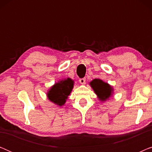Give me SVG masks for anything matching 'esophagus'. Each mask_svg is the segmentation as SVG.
Returning a JSON list of instances; mask_svg holds the SVG:
<instances>
[{
    "label": "esophagus",
    "mask_w": 152,
    "mask_h": 152,
    "mask_svg": "<svg viewBox=\"0 0 152 152\" xmlns=\"http://www.w3.org/2000/svg\"><path fill=\"white\" fill-rule=\"evenodd\" d=\"M79 82H80V84H86V78H81L80 79V80H79Z\"/></svg>",
    "instance_id": "1"
}]
</instances>
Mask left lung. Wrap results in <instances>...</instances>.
I'll return each mask as SVG.
<instances>
[{
	"label": "left lung",
	"instance_id": "left-lung-1",
	"mask_svg": "<svg viewBox=\"0 0 152 152\" xmlns=\"http://www.w3.org/2000/svg\"><path fill=\"white\" fill-rule=\"evenodd\" d=\"M90 85L101 101L107 100L113 93L112 87L99 79L93 80L90 83Z\"/></svg>",
	"mask_w": 152,
	"mask_h": 152
}]
</instances>
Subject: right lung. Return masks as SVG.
<instances>
[{"mask_svg":"<svg viewBox=\"0 0 152 152\" xmlns=\"http://www.w3.org/2000/svg\"><path fill=\"white\" fill-rule=\"evenodd\" d=\"M73 84V81L70 78L56 83L48 92V97L52 102L61 107L65 104L68 96L71 93Z\"/></svg>","mask_w":152,"mask_h":152,"instance_id":"1","label":"right lung"}]
</instances>
